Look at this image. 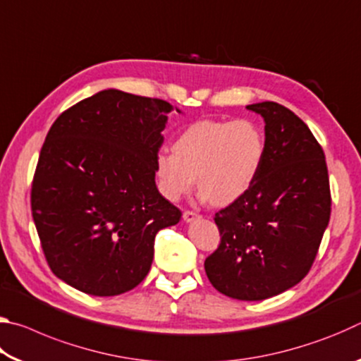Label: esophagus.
I'll list each match as a JSON object with an SVG mask.
<instances>
[{
  "mask_svg": "<svg viewBox=\"0 0 361 361\" xmlns=\"http://www.w3.org/2000/svg\"><path fill=\"white\" fill-rule=\"evenodd\" d=\"M195 218H199V213L194 212V210H186L185 213H183V219H185L186 223H191L194 221Z\"/></svg>",
  "mask_w": 361,
  "mask_h": 361,
  "instance_id": "1",
  "label": "esophagus"
}]
</instances>
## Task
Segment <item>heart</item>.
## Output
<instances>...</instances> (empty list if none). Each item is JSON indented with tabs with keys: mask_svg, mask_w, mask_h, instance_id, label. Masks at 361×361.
<instances>
[{
	"mask_svg": "<svg viewBox=\"0 0 361 361\" xmlns=\"http://www.w3.org/2000/svg\"><path fill=\"white\" fill-rule=\"evenodd\" d=\"M264 152V133L253 121H197L180 133L173 151L157 152L159 188L178 200L197 181L204 199L228 205L253 185Z\"/></svg>",
	"mask_w": 361,
	"mask_h": 361,
	"instance_id": "obj_1",
	"label": "heart"
}]
</instances>
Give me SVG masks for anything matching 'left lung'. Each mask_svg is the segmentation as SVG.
I'll return each mask as SVG.
<instances>
[{
  "mask_svg": "<svg viewBox=\"0 0 361 361\" xmlns=\"http://www.w3.org/2000/svg\"><path fill=\"white\" fill-rule=\"evenodd\" d=\"M247 109L264 119V159L245 194L215 215L221 242L204 266L219 293L262 301L307 276L331 215V192L322 146L295 113L276 102Z\"/></svg>",
  "mask_w": 361,
  "mask_h": 361,
  "instance_id": "8db88e82",
  "label": "left lung"
}]
</instances>
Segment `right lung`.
<instances>
[{"mask_svg":"<svg viewBox=\"0 0 361 361\" xmlns=\"http://www.w3.org/2000/svg\"><path fill=\"white\" fill-rule=\"evenodd\" d=\"M170 111L166 100L106 89L49 130L32 213L49 267L73 288L92 296L135 288L151 269L156 234L180 221L154 180Z\"/></svg>","mask_w":361,"mask_h":361,"instance_id":"right-lung-1","label":"right lung"}]
</instances>
